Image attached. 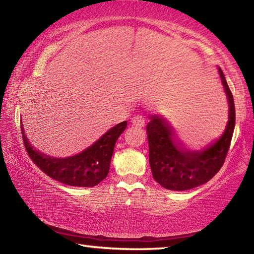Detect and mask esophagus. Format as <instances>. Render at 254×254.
I'll use <instances>...</instances> for the list:
<instances>
[{"instance_id": "esophagus-1", "label": "esophagus", "mask_w": 254, "mask_h": 254, "mask_svg": "<svg viewBox=\"0 0 254 254\" xmlns=\"http://www.w3.org/2000/svg\"><path fill=\"white\" fill-rule=\"evenodd\" d=\"M132 124H133V126H136V127H144L145 119H144L143 115H141V114L134 115V117L132 118Z\"/></svg>"}]
</instances>
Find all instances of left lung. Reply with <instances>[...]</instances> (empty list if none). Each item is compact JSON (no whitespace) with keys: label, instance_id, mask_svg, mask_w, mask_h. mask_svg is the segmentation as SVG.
Masks as SVG:
<instances>
[{"label":"left lung","instance_id":"obj_1","mask_svg":"<svg viewBox=\"0 0 254 254\" xmlns=\"http://www.w3.org/2000/svg\"><path fill=\"white\" fill-rule=\"evenodd\" d=\"M218 72L229 101V121L222 136L207 148L199 151L184 150L176 142L173 127L165 119L150 117L147 124L149 163L154 180L163 188L182 191L200 186L212 179L225 161L235 127V106L221 68Z\"/></svg>","mask_w":254,"mask_h":254}]
</instances>
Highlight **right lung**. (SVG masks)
<instances>
[{
  "label": "right lung",
  "instance_id": "right-lung-1",
  "mask_svg": "<svg viewBox=\"0 0 254 254\" xmlns=\"http://www.w3.org/2000/svg\"><path fill=\"white\" fill-rule=\"evenodd\" d=\"M127 126V121L119 123L83 152L68 158H54L39 152L29 143L22 126L21 133L30 158L50 178L68 186L94 187L109 174L115 142Z\"/></svg>",
  "mask_w": 254,
  "mask_h": 254
}]
</instances>
